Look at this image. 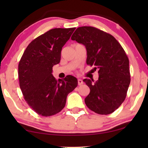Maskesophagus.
I'll use <instances>...</instances> for the list:
<instances>
[{
    "instance_id": "34e87169",
    "label": "esophagus",
    "mask_w": 148,
    "mask_h": 148,
    "mask_svg": "<svg viewBox=\"0 0 148 148\" xmlns=\"http://www.w3.org/2000/svg\"><path fill=\"white\" fill-rule=\"evenodd\" d=\"M77 83H78V85H81V84H83V81L82 79H78L77 80Z\"/></svg>"
}]
</instances>
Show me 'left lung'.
I'll return each instance as SVG.
<instances>
[{
	"instance_id": "left-lung-1",
	"label": "left lung",
	"mask_w": 148,
	"mask_h": 148,
	"mask_svg": "<svg viewBox=\"0 0 148 148\" xmlns=\"http://www.w3.org/2000/svg\"><path fill=\"white\" fill-rule=\"evenodd\" d=\"M71 39L85 46L87 65L99 69L95 83L83 80L90 90L84 99L86 106L97 114H111L123 102L130 83L126 53L112 35L95 27L77 28Z\"/></svg>"
}]
</instances>
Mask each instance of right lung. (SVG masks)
Here are the masks:
<instances>
[{"instance_id": "right-lung-1", "label": "right lung", "mask_w": 148, "mask_h": 148, "mask_svg": "<svg viewBox=\"0 0 148 148\" xmlns=\"http://www.w3.org/2000/svg\"><path fill=\"white\" fill-rule=\"evenodd\" d=\"M76 28L49 30L31 42L18 64L20 87L28 105L37 114L50 116L61 111L68 94L77 86L76 77L68 75L58 81L53 67L60 62L62 47Z\"/></svg>"}]
</instances>
